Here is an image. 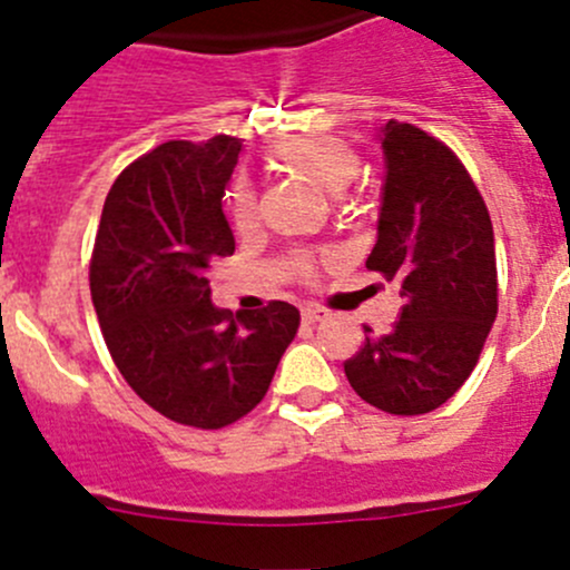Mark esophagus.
<instances>
[{
  "instance_id": "1",
  "label": "esophagus",
  "mask_w": 570,
  "mask_h": 570,
  "mask_svg": "<svg viewBox=\"0 0 570 570\" xmlns=\"http://www.w3.org/2000/svg\"><path fill=\"white\" fill-rule=\"evenodd\" d=\"M301 317H303V322H306V325H314V322H320L322 317H325V312H322L320 306H303Z\"/></svg>"
}]
</instances>
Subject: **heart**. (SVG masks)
<instances>
[{
  "label": "heart",
  "instance_id": "b5f03b06",
  "mask_svg": "<svg viewBox=\"0 0 570 570\" xmlns=\"http://www.w3.org/2000/svg\"><path fill=\"white\" fill-rule=\"evenodd\" d=\"M267 163L281 174L301 176L317 184L325 193H344L361 174V157L347 140L333 135H301L278 140L267 151ZM226 212L237 232H250L256 226V189L245 178H234L226 189ZM292 273L297 278H312L314 258L297 253L292 258Z\"/></svg>",
  "mask_w": 570,
  "mask_h": 570
}]
</instances>
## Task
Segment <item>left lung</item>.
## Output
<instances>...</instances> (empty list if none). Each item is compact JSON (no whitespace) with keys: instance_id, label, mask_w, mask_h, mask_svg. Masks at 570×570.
<instances>
[{"instance_id":"1","label":"left lung","mask_w":570,"mask_h":570,"mask_svg":"<svg viewBox=\"0 0 570 570\" xmlns=\"http://www.w3.org/2000/svg\"><path fill=\"white\" fill-rule=\"evenodd\" d=\"M386 187L366 267L400 286L392 333L344 361L355 394L394 416L444 405L469 381L499 308L493 226L446 142L402 120L383 126Z\"/></svg>"}]
</instances>
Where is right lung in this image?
<instances>
[{
    "label": "right lung",
    "instance_id": "1",
    "mask_svg": "<svg viewBox=\"0 0 570 570\" xmlns=\"http://www.w3.org/2000/svg\"><path fill=\"white\" fill-rule=\"evenodd\" d=\"M239 137L168 140L115 178L90 256V297L115 366L146 405L220 430L267 394L301 312L269 301L234 317L212 306L206 269L232 256L223 193Z\"/></svg>",
    "mask_w": 570,
    "mask_h": 570
}]
</instances>
